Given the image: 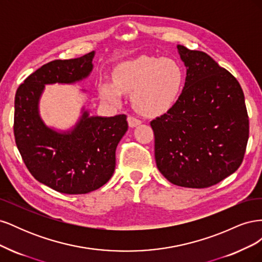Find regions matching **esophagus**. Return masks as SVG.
I'll list each match as a JSON object with an SVG mask.
<instances>
[{
    "label": "esophagus",
    "mask_w": 262,
    "mask_h": 262,
    "mask_svg": "<svg viewBox=\"0 0 262 262\" xmlns=\"http://www.w3.org/2000/svg\"><path fill=\"white\" fill-rule=\"evenodd\" d=\"M128 123H129L130 128H136L137 125L141 124V120H140V119H138L137 117H134V116H129L128 117Z\"/></svg>",
    "instance_id": "obj_1"
}]
</instances>
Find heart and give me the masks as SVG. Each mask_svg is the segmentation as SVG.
Returning a JSON list of instances; mask_svg holds the SVG:
<instances>
[{
  "label": "heart",
  "instance_id": "obj_1",
  "mask_svg": "<svg viewBox=\"0 0 262 262\" xmlns=\"http://www.w3.org/2000/svg\"><path fill=\"white\" fill-rule=\"evenodd\" d=\"M114 82L100 85V96L110 105L121 102L122 92H131V101L143 115H157L170 108L184 84V70L168 58L139 55L114 70Z\"/></svg>",
  "mask_w": 262,
  "mask_h": 262
}]
</instances>
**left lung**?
<instances>
[{
    "label": "left lung",
    "mask_w": 262,
    "mask_h": 262,
    "mask_svg": "<svg viewBox=\"0 0 262 262\" xmlns=\"http://www.w3.org/2000/svg\"><path fill=\"white\" fill-rule=\"evenodd\" d=\"M186 67L173 106L150 121L158 170L171 184L207 188L241 166L249 137L242 87L209 54L177 46Z\"/></svg>",
    "instance_id": "8db88e82"
}]
</instances>
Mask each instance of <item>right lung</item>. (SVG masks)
Here are the masks:
<instances>
[{
	"instance_id": "1",
	"label": "right lung",
	"mask_w": 262,
	"mask_h": 262,
	"mask_svg": "<svg viewBox=\"0 0 262 262\" xmlns=\"http://www.w3.org/2000/svg\"><path fill=\"white\" fill-rule=\"evenodd\" d=\"M94 57L95 51L47 63L15 95L14 136L23 161L35 179L61 193L84 194L104 186L115 171L117 145L128 130L125 115L92 116L85 105L67 130L48 125L40 116L46 85L82 82L92 73Z\"/></svg>"
}]
</instances>
